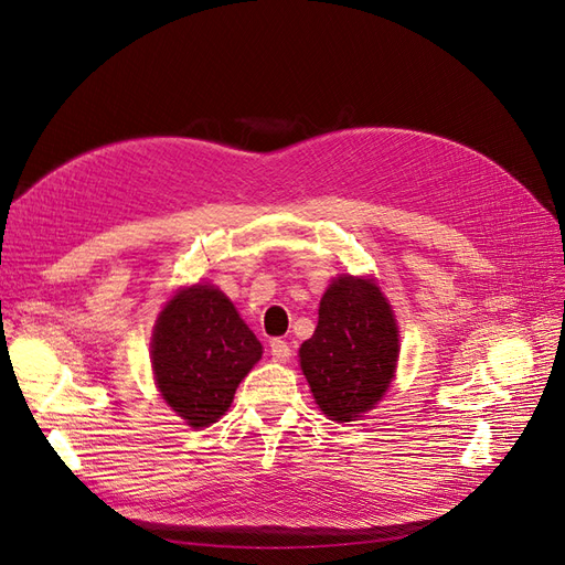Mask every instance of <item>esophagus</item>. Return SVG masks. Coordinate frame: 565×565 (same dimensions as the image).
Listing matches in <instances>:
<instances>
[{
  "label": "esophagus",
  "mask_w": 565,
  "mask_h": 565,
  "mask_svg": "<svg viewBox=\"0 0 565 565\" xmlns=\"http://www.w3.org/2000/svg\"><path fill=\"white\" fill-rule=\"evenodd\" d=\"M269 353H271V359L284 363V361L290 359V347H288L286 340H279V338H277V340L269 342Z\"/></svg>",
  "instance_id": "obj_1"
}]
</instances>
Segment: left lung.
<instances>
[{
    "label": "left lung",
    "instance_id": "obj_1",
    "mask_svg": "<svg viewBox=\"0 0 565 565\" xmlns=\"http://www.w3.org/2000/svg\"><path fill=\"white\" fill-rule=\"evenodd\" d=\"M398 326L370 279L340 277L321 298L319 326L300 347V367L321 412L356 422L382 401L398 361Z\"/></svg>",
    "mask_w": 565,
    "mask_h": 565
}]
</instances>
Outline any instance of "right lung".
I'll return each instance as SVG.
<instances>
[{
	"label": "right lung",
	"mask_w": 565,
	"mask_h": 565,
	"mask_svg": "<svg viewBox=\"0 0 565 565\" xmlns=\"http://www.w3.org/2000/svg\"><path fill=\"white\" fill-rule=\"evenodd\" d=\"M260 356V342L214 286L179 290L153 330L151 363L160 395L193 428L221 419Z\"/></svg>",
	"instance_id": "1"
}]
</instances>
